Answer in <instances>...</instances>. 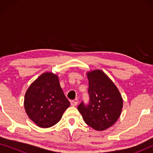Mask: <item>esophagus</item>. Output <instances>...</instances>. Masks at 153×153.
I'll list each match as a JSON object with an SVG mask.
<instances>
[{
	"label": "esophagus",
	"instance_id": "obj_1",
	"mask_svg": "<svg viewBox=\"0 0 153 153\" xmlns=\"http://www.w3.org/2000/svg\"><path fill=\"white\" fill-rule=\"evenodd\" d=\"M70 104L72 106H76L77 105V104H78V102H77L76 101H74V100H73V101H71Z\"/></svg>",
	"mask_w": 153,
	"mask_h": 153
}]
</instances>
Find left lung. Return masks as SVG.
Here are the masks:
<instances>
[{"instance_id":"1","label":"left lung","mask_w":153,"mask_h":153,"mask_svg":"<svg viewBox=\"0 0 153 153\" xmlns=\"http://www.w3.org/2000/svg\"><path fill=\"white\" fill-rule=\"evenodd\" d=\"M88 79L90 102H83L78 106L83 120L97 131H103L114 125L123 106L120 91L109 77L101 70L86 73Z\"/></svg>"}]
</instances>
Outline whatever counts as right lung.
<instances>
[{"instance_id":"1","label":"right lung","mask_w":153,"mask_h":153,"mask_svg":"<svg viewBox=\"0 0 153 153\" xmlns=\"http://www.w3.org/2000/svg\"><path fill=\"white\" fill-rule=\"evenodd\" d=\"M70 105L58 75L51 72L42 74L25 93V111L29 118L42 128H48L59 122Z\"/></svg>"}]
</instances>
